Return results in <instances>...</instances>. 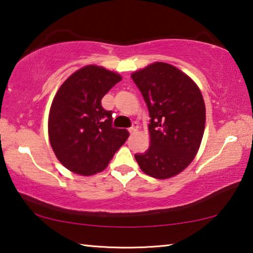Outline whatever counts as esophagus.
<instances>
[{"mask_svg":"<svg viewBox=\"0 0 253 253\" xmlns=\"http://www.w3.org/2000/svg\"><path fill=\"white\" fill-rule=\"evenodd\" d=\"M137 129H138V125H137V123H134L131 125V127L128 128V131H129V134H134Z\"/></svg>","mask_w":253,"mask_h":253,"instance_id":"esophagus-1","label":"esophagus"}]
</instances>
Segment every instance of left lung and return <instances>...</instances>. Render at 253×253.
<instances>
[{"label":"left lung","instance_id":"left-lung-1","mask_svg":"<svg viewBox=\"0 0 253 253\" xmlns=\"http://www.w3.org/2000/svg\"><path fill=\"white\" fill-rule=\"evenodd\" d=\"M149 111L151 145L136 154L140 169L164 179L185 169L198 153L205 127L202 93L190 77L165 62L131 75Z\"/></svg>","mask_w":253,"mask_h":253}]
</instances>
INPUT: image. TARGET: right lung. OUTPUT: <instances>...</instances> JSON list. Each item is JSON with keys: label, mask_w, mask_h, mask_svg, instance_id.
Here are the masks:
<instances>
[{"label": "right lung", "mask_w": 253, "mask_h": 253, "mask_svg": "<svg viewBox=\"0 0 253 253\" xmlns=\"http://www.w3.org/2000/svg\"><path fill=\"white\" fill-rule=\"evenodd\" d=\"M122 80L116 72L85 66L72 74L55 93L49 113V139L60 163L71 172L104 170L128 131L113 127V113L101 99Z\"/></svg>", "instance_id": "1"}]
</instances>
